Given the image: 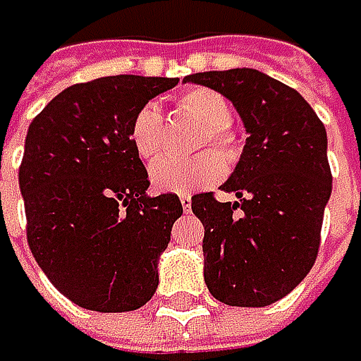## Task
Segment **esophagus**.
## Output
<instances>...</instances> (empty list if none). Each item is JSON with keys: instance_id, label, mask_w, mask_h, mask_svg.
<instances>
[{"instance_id": "1", "label": "esophagus", "mask_w": 361, "mask_h": 361, "mask_svg": "<svg viewBox=\"0 0 361 361\" xmlns=\"http://www.w3.org/2000/svg\"><path fill=\"white\" fill-rule=\"evenodd\" d=\"M179 203H182L184 212H190V207H192V199H190L188 195H182V197H179Z\"/></svg>"}]
</instances>
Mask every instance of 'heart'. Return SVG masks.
Masks as SVG:
<instances>
[{"mask_svg": "<svg viewBox=\"0 0 361 361\" xmlns=\"http://www.w3.org/2000/svg\"><path fill=\"white\" fill-rule=\"evenodd\" d=\"M177 104L182 111L205 123V130L201 133L197 147H214L223 154L220 157L216 152H205L192 158L164 156L152 164L149 179L156 190L184 195L195 188L218 182L226 169L224 160L233 162L240 156V139L233 126H231V117H233L231 104L220 92L207 87H192L179 96ZM128 135H130V143L139 158H156L164 147V119L160 109L154 102L143 104L135 113Z\"/></svg>", "mask_w": 361, "mask_h": 361, "instance_id": "heart-1", "label": "heart"}]
</instances>
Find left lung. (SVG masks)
Segmentation results:
<instances>
[{
    "label": "left lung",
    "instance_id": "left-lung-1",
    "mask_svg": "<svg viewBox=\"0 0 361 361\" xmlns=\"http://www.w3.org/2000/svg\"><path fill=\"white\" fill-rule=\"evenodd\" d=\"M184 81L228 98L250 135L222 186L238 201L192 197V214L205 226L207 289L228 306H269L300 285L319 255L331 195L325 126L293 87L252 68L197 72Z\"/></svg>",
    "mask_w": 361,
    "mask_h": 361
}]
</instances>
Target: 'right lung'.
Here are the masks:
<instances>
[{
  "label": "right lung",
  "mask_w": 361,
  "mask_h": 361,
  "mask_svg": "<svg viewBox=\"0 0 361 361\" xmlns=\"http://www.w3.org/2000/svg\"><path fill=\"white\" fill-rule=\"evenodd\" d=\"M179 79L117 74L57 94L30 123L18 186L27 244L59 293L98 312H128L158 287V257L182 203L147 197L130 121Z\"/></svg>",
  "instance_id": "obj_1"
}]
</instances>
